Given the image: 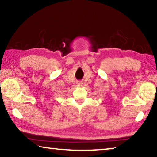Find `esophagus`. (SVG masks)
Returning <instances> with one entry per match:
<instances>
[{"label":"esophagus","instance_id":"34e87169","mask_svg":"<svg viewBox=\"0 0 157 157\" xmlns=\"http://www.w3.org/2000/svg\"><path fill=\"white\" fill-rule=\"evenodd\" d=\"M77 84H78V86H81L83 85V83L82 82H80V81H79V82L77 83Z\"/></svg>","mask_w":157,"mask_h":157}]
</instances>
